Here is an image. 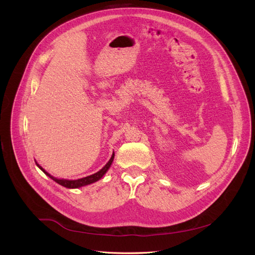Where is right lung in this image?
Segmentation results:
<instances>
[{"instance_id":"add662e5","label":"right lung","mask_w":255,"mask_h":255,"mask_svg":"<svg viewBox=\"0 0 255 255\" xmlns=\"http://www.w3.org/2000/svg\"><path fill=\"white\" fill-rule=\"evenodd\" d=\"M114 156H115V154H113L111 159L109 160V163H107V164L101 169V170L98 171V172L95 173V174H91V175H89V176L83 177V179H79V180H58V179H56V177H54V176H52L51 174H49L48 172H45L39 165H38L37 163H36V164H37V166L39 167L45 174H47L48 176H50L53 181H55L56 183H58L59 185H61V186L67 187V188H78V187H81V186H85V185L95 183V182H97V181H99L100 179H101V177L106 173V171L109 170V168L111 167V165H112V163H113V160H114Z\"/></svg>"}]
</instances>
